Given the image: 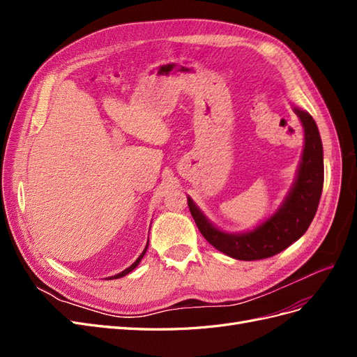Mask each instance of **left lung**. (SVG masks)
Returning <instances> with one entry per match:
<instances>
[{
    "instance_id": "obj_1",
    "label": "left lung",
    "mask_w": 357,
    "mask_h": 357,
    "mask_svg": "<svg viewBox=\"0 0 357 357\" xmlns=\"http://www.w3.org/2000/svg\"><path fill=\"white\" fill-rule=\"evenodd\" d=\"M294 112L304 126L305 144L294 186L271 218L256 226L253 231L229 234L215 228L195 202L188 198L190 214L204 238L219 252L238 261H257L283 252L305 234L316 215L325 178L323 146L311 114L298 107Z\"/></svg>"
}]
</instances>
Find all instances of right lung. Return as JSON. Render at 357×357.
<instances>
[{
  "mask_svg": "<svg viewBox=\"0 0 357 357\" xmlns=\"http://www.w3.org/2000/svg\"><path fill=\"white\" fill-rule=\"evenodd\" d=\"M147 247H149V243H147L146 248H144V250H143V253L138 256V259H137V261H135V262H134V264H132L131 266H129V268H126V269H125V271H122V273H119V274H116V275L110 277V278H121V277H123V275H126V274H129V273H131V271H132V269H134V268H137V266H138V264H139V262H142V259H143V256L146 255V250H147Z\"/></svg>",
  "mask_w": 357,
  "mask_h": 357,
  "instance_id": "obj_1",
  "label": "right lung"
}]
</instances>
